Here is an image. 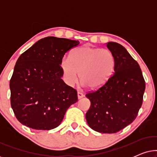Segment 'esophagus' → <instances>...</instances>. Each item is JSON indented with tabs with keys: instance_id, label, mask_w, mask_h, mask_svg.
I'll return each mask as SVG.
<instances>
[{
	"instance_id": "1",
	"label": "esophagus",
	"mask_w": 157,
	"mask_h": 157,
	"mask_svg": "<svg viewBox=\"0 0 157 157\" xmlns=\"http://www.w3.org/2000/svg\"><path fill=\"white\" fill-rule=\"evenodd\" d=\"M77 94H78V99H81V98H83V96H84V95H83V94L81 93V92H78V93H77Z\"/></svg>"
}]
</instances>
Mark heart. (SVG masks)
<instances>
[{
	"label": "heart",
	"mask_w": 157,
	"mask_h": 157,
	"mask_svg": "<svg viewBox=\"0 0 157 157\" xmlns=\"http://www.w3.org/2000/svg\"><path fill=\"white\" fill-rule=\"evenodd\" d=\"M65 82L74 86L80 80L92 90L104 86L113 76L116 59L108 49L83 46L74 49L69 58L63 57L60 63Z\"/></svg>",
	"instance_id": "heart-1"
}]
</instances>
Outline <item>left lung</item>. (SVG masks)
<instances>
[{"instance_id":"left-lung-1","label":"left lung","mask_w":157,"mask_h":157,"mask_svg":"<svg viewBox=\"0 0 157 157\" xmlns=\"http://www.w3.org/2000/svg\"><path fill=\"white\" fill-rule=\"evenodd\" d=\"M116 59L114 73L106 84L86 94L91 106L86 113L89 126L96 132L113 134L136 119L143 102L145 81L136 61L116 42H108Z\"/></svg>"}]
</instances>
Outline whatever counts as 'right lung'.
<instances>
[{
	"label": "right lung",
	"mask_w": 157,
	"mask_h": 157,
	"mask_svg": "<svg viewBox=\"0 0 157 157\" xmlns=\"http://www.w3.org/2000/svg\"><path fill=\"white\" fill-rule=\"evenodd\" d=\"M78 40L48 36L20 56L10 81V104L16 119L36 130L61 124L66 111L78 101L76 89L66 85L61 59Z\"/></svg>",
	"instance_id": "add662e5"
}]
</instances>
